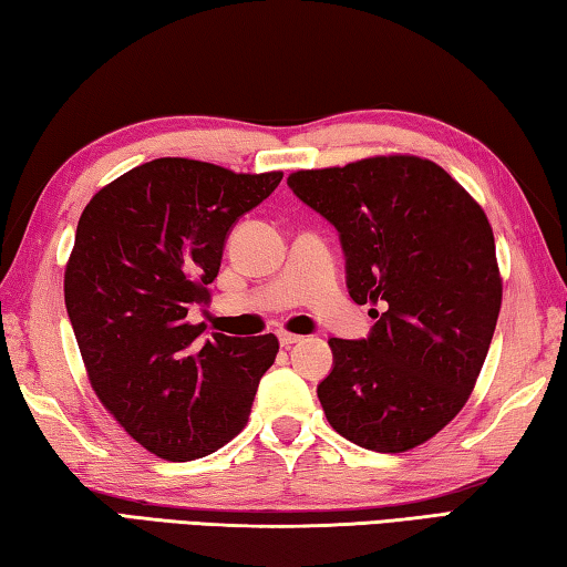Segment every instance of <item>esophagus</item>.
<instances>
[{"mask_svg": "<svg viewBox=\"0 0 567 567\" xmlns=\"http://www.w3.org/2000/svg\"><path fill=\"white\" fill-rule=\"evenodd\" d=\"M277 340H280L282 348H292V344H297L302 338H300V334H292V332H280V334H277Z\"/></svg>", "mask_w": 567, "mask_h": 567, "instance_id": "1", "label": "esophagus"}]
</instances>
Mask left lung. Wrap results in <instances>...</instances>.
<instances>
[{
    "instance_id": "1",
    "label": "left lung",
    "mask_w": 567,
    "mask_h": 567,
    "mask_svg": "<svg viewBox=\"0 0 567 567\" xmlns=\"http://www.w3.org/2000/svg\"><path fill=\"white\" fill-rule=\"evenodd\" d=\"M287 185L338 229L348 290L372 305L368 338H330L318 385L330 425L375 453L437 435L475 388L503 282L473 197L435 162L390 155L300 169Z\"/></svg>"
}]
</instances>
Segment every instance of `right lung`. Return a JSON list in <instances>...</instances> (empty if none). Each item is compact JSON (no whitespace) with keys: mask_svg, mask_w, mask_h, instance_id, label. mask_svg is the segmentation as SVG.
<instances>
[{"mask_svg":"<svg viewBox=\"0 0 567 567\" xmlns=\"http://www.w3.org/2000/svg\"><path fill=\"white\" fill-rule=\"evenodd\" d=\"M280 179L159 157L102 187L80 217L66 315L102 405L157 457L187 463L229 443L280 350L275 334L205 338V322H187L209 300L229 229Z\"/></svg>","mask_w":567,"mask_h":567,"instance_id":"add662e5","label":"right lung"}]
</instances>
